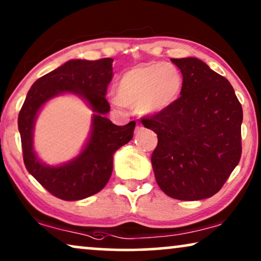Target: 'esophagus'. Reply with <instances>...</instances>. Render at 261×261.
I'll use <instances>...</instances> for the list:
<instances>
[{"label":"esophagus","instance_id":"1","mask_svg":"<svg viewBox=\"0 0 261 261\" xmlns=\"http://www.w3.org/2000/svg\"><path fill=\"white\" fill-rule=\"evenodd\" d=\"M141 129H142V124L141 123L136 124V130H141Z\"/></svg>","mask_w":261,"mask_h":261}]
</instances>
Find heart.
<instances>
[{
	"instance_id": "obj_1",
	"label": "heart",
	"mask_w": 261,
	"mask_h": 261,
	"mask_svg": "<svg viewBox=\"0 0 261 261\" xmlns=\"http://www.w3.org/2000/svg\"><path fill=\"white\" fill-rule=\"evenodd\" d=\"M183 79L175 66L152 62L124 73L117 84V98L144 115L162 112L177 100Z\"/></svg>"
}]
</instances>
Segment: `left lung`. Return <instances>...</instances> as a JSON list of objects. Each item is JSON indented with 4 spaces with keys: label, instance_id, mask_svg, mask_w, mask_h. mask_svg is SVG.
<instances>
[{
    "label": "left lung",
    "instance_id": "left-lung-1",
    "mask_svg": "<svg viewBox=\"0 0 261 261\" xmlns=\"http://www.w3.org/2000/svg\"><path fill=\"white\" fill-rule=\"evenodd\" d=\"M181 69V97L162 112L143 117L157 135L151 156L157 185L172 199L215 195L241 157L242 108L234 89L196 58L171 59Z\"/></svg>",
    "mask_w": 261,
    "mask_h": 261
}]
</instances>
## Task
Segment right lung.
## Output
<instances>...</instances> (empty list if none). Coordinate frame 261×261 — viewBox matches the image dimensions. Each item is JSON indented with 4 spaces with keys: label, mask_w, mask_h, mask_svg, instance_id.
<instances>
[{
    "label": "right lung",
    "mask_w": 261,
    "mask_h": 261,
    "mask_svg": "<svg viewBox=\"0 0 261 261\" xmlns=\"http://www.w3.org/2000/svg\"><path fill=\"white\" fill-rule=\"evenodd\" d=\"M111 58L99 60H69L47 73L33 84L19 113L22 155L29 174L58 199L76 201L89 197L104 188L113 168V153L131 141L136 122L117 126L105 115L110 104L105 95L111 83ZM62 92L79 94L96 112L93 134L82 153L60 167L39 162L32 150V129L39 108Z\"/></svg>",
    "instance_id": "add662e5"
}]
</instances>
